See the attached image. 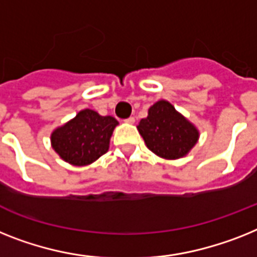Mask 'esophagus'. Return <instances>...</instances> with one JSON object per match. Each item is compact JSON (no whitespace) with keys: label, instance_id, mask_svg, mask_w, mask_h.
Masks as SVG:
<instances>
[{"label":"esophagus","instance_id":"esophagus-1","mask_svg":"<svg viewBox=\"0 0 257 257\" xmlns=\"http://www.w3.org/2000/svg\"><path fill=\"white\" fill-rule=\"evenodd\" d=\"M124 122L128 124H133L134 122H135V118H134V116H128V118H126V119H124Z\"/></svg>","mask_w":257,"mask_h":257}]
</instances>
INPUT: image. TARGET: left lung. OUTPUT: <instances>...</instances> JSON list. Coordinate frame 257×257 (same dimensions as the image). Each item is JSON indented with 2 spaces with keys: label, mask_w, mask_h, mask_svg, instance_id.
<instances>
[{
  "label": "left lung",
  "mask_w": 257,
  "mask_h": 257,
  "mask_svg": "<svg viewBox=\"0 0 257 257\" xmlns=\"http://www.w3.org/2000/svg\"><path fill=\"white\" fill-rule=\"evenodd\" d=\"M147 147L164 159L185 156L197 143L198 131L167 101H159L148 110L138 126Z\"/></svg>",
  "instance_id": "8db88e82"
}]
</instances>
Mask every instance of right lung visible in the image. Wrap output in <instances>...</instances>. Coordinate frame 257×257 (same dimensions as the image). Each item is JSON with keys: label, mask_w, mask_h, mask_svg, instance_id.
<instances>
[{"label": "right lung", "mask_w": 257, "mask_h": 257, "mask_svg": "<svg viewBox=\"0 0 257 257\" xmlns=\"http://www.w3.org/2000/svg\"><path fill=\"white\" fill-rule=\"evenodd\" d=\"M118 120L99 115L94 110H81L72 120L51 135L55 151L73 165H88L109 150L110 137Z\"/></svg>", "instance_id": "obj_1"}]
</instances>
